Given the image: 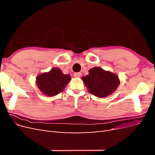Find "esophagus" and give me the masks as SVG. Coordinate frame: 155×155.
<instances>
[{
    "mask_svg": "<svg viewBox=\"0 0 155 155\" xmlns=\"http://www.w3.org/2000/svg\"><path fill=\"white\" fill-rule=\"evenodd\" d=\"M81 72H75L74 74V77H76V78H79L81 76Z\"/></svg>",
    "mask_w": 155,
    "mask_h": 155,
    "instance_id": "esophagus-1",
    "label": "esophagus"
}]
</instances>
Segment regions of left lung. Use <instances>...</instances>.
Masks as SVG:
<instances>
[{"instance_id":"left-lung-1","label":"left lung","mask_w":155,"mask_h":155,"mask_svg":"<svg viewBox=\"0 0 155 155\" xmlns=\"http://www.w3.org/2000/svg\"><path fill=\"white\" fill-rule=\"evenodd\" d=\"M88 72V75L81 79L89 92L97 97H104L110 95L120 84L116 74L105 71L100 67L92 68Z\"/></svg>"}]
</instances>
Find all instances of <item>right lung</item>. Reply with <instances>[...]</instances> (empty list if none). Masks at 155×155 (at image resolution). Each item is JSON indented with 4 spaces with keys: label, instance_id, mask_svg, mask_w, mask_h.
<instances>
[{
    "label": "right lung",
    "instance_id": "right-lung-1",
    "mask_svg": "<svg viewBox=\"0 0 155 155\" xmlns=\"http://www.w3.org/2000/svg\"><path fill=\"white\" fill-rule=\"evenodd\" d=\"M71 78L63 74L59 68H54L47 73H43L36 78L37 87L45 95L54 96L63 91Z\"/></svg>",
    "mask_w": 155,
    "mask_h": 155
}]
</instances>
